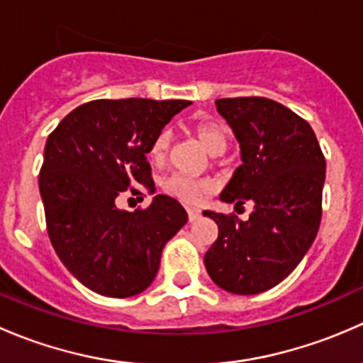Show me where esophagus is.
I'll return each mask as SVG.
<instances>
[{"label": "esophagus", "instance_id": "34e87169", "mask_svg": "<svg viewBox=\"0 0 363 363\" xmlns=\"http://www.w3.org/2000/svg\"><path fill=\"white\" fill-rule=\"evenodd\" d=\"M188 218H189V221H196V219L200 218V208H196V207H188Z\"/></svg>", "mask_w": 363, "mask_h": 363}]
</instances>
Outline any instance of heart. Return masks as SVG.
Instances as JSON below:
<instances>
[{"mask_svg":"<svg viewBox=\"0 0 363 363\" xmlns=\"http://www.w3.org/2000/svg\"><path fill=\"white\" fill-rule=\"evenodd\" d=\"M193 130H195V135L199 137V140L202 142L203 147L211 155H223L228 149L230 135L228 130L221 123H216V121H200V123L195 124ZM170 131H160L155 140H152L151 149H149V158L156 161V163L163 161L167 158L168 151H170ZM164 189L168 193H172V195L177 196V199L184 200V202H199L205 193L208 191V184L202 181H195L191 177H186V175L175 174L164 181Z\"/></svg>","mask_w":363,"mask_h":363,"instance_id":"heart-1","label":"heart"}]
</instances>
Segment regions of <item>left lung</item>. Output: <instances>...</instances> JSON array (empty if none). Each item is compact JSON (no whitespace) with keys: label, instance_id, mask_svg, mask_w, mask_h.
<instances>
[{"label":"left lung","instance_id":"obj_1","mask_svg":"<svg viewBox=\"0 0 363 363\" xmlns=\"http://www.w3.org/2000/svg\"><path fill=\"white\" fill-rule=\"evenodd\" d=\"M240 147L242 164L219 195L252 203L246 221L203 211L218 225L205 252L211 279L225 291L256 295L296 269L318 235L325 158L309 123L269 98L216 100Z\"/></svg>","mask_w":363,"mask_h":363}]
</instances>
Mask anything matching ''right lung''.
<instances>
[{
  "label": "right lung",
  "mask_w": 363,
  "mask_h": 363,
  "mask_svg": "<svg viewBox=\"0 0 363 363\" xmlns=\"http://www.w3.org/2000/svg\"><path fill=\"white\" fill-rule=\"evenodd\" d=\"M188 105L94 100L69 112L47 138L38 179L47 232L68 272L94 294L126 298L151 286L163 247L188 221L184 207L167 195L144 211L116 205L130 186L156 191L149 149Z\"/></svg>",
  "instance_id": "1"
}]
</instances>
